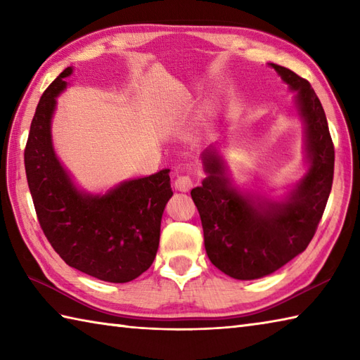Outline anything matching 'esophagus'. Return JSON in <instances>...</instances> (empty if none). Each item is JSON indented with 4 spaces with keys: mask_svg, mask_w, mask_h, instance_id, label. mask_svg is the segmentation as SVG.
Segmentation results:
<instances>
[{
    "mask_svg": "<svg viewBox=\"0 0 360 360\" xmlns=\"http://www.w3.org/2000/svg\"><path fill=\"white\" fill-rule=\"evenodd\" d=\"M192 187H193V179L190 178V176L182 174V176H178L174 181V188L179 190V192H190Z\"/></svg>",
    "mask_w": 360,
    "mask_h": 360,
    "instance_id": "obj_1",
    "label": "esophagus"
}]
</instances>
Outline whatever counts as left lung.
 <instances>
[{"mask_svg": "<svg viewBox=\"0 0 360 360\" xmlns=\"http://www.w3.org/2000/svg\"><path fill=\"white\" fill-rule=\"evenodd\" d=\"M297 91L309 170L284 201L246 195L232 186L214 146L202 153L201 187L190 195L201 217L204 246L218 270L242 281L271 274L307 248L325 212L334 178V145L323 105L309 81L269 63Z\"/></svg>", "mask_w": 360, "mask_h": 360, "instance_id": "obj_1", "label": "left lung"}]
</instances>
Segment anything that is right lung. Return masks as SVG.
Segmentation results:
<instances>
[{"instance_id":"add662e5","label":"right lung","mask_w":360,"mask_h":360,"mask_svg":"<svg viewBox=\"0 0 360 360\" xmlns=\"http://www.w3.org/2000/svg\"><path fill=\"white\" fill-rule=\"evenodd\" d=\"M68 67L41 95L25 148V168L40 228L65 264L108 283H129L150 269L160 220L172 198L170 170L129 179L104 195L77 188L56 156L51 118Z\"/></svg>"}]
</instances>
